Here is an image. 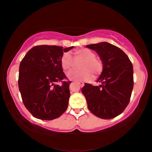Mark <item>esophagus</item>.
<instances>
[{
	"label": "esophagus",
	"instance_id": "obj_1",
	"mask_svg": "<svg viewBox=\"0 0 152 152\" xmlns=\"http://www.w3.org/2000/svg\"><path fill=\"white\" fill-rule=\"evenodd\" d=\"M72 84H73V83H72ZM76 84H78V85H79L80 86H81V87H82V86H83L84 85V82H76Z\"/></svg>",
	"mask_w": 152,
	"mask_h": 152
}]
</instances>
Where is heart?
<instances>
[{
    "mask_svg": "<svg viewBox=\"0 0 152 152\" xmlns=\"http://www.w3.org/2000/svg\"><path fill=\"white\" fill-rule=\"evenodd\" d=\"M74 60L81 61L79 69L81 70L73 71L68 74L70 80L74 81H88L92 78L99 76L102 74L104 69V64L100 58L96 57V54L88 49H81L74 53ZM60 65L62 70L68 72L73 66L72 59L68 52L64 53L60 58Z\"/></svg>",
    "mask_w": 152,
    "mask_h": 152,
    "instance_id": "1",
    "label": "heart"
}]
</instances>
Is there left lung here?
Here are the masks:
<instances>
[{"label":"left lung","instance_id":"left-lung-1","mask_svg":"<svg viewBox=\"0 0 152 152\" xmlns=\"http://www.w3.org/2000/svg\"><path fill=\"white\" fill-rule=\"evenodd\" d=\"M86 46L99 54L104 69L96 80L101 85L85 83L82 92L92 114L101 119H113L123 112L130 101L133 88L132 63L124 51L109 43Z\"/></svg>","mask_w":152,"mask_h":152}]
</instances>
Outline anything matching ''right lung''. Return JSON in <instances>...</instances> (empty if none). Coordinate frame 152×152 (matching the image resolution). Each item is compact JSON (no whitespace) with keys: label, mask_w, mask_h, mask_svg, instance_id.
<instances>
[{"label":"right lung","mask_w":152,"mask_h":152,"mask_svg":"<svg viewBox=\"0 0 152 152\" xmlns=\"http://www.w3.org/2000/svg\"><path fill=\"white\" fill-rule=\"evenodd\" d=\"M73 46L63 48L42 45L32 48L20 61L19 89L23 102L33 117L53 120L60 117L68 108L70 81L60 65V58ZM61 81V86L56 84Z\"/></svg>","instance_id":"1"}]
</instances>
